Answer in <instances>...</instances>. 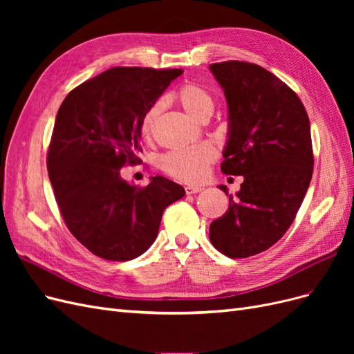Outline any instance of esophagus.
Segmentation results:
<instances>
[{
    "label": "esophagus",
    "instance_id": "obj_1",
    "mask_svg": "<svg viewBox=\"0 0 354 354\" xmlns=\"http://www.w3.org/2000/svg\"><path fill=\"white\" fill-rule=\"evenodd\" d=\"M203 187L201 186H186V194L187 195H194V194H199V192H202Z\"/></svg>",
    "mask_w": 354,
    "mask_h": 354
}]
</instances>
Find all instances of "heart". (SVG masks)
I'll list each match as a JSON object with an SVG mask.
<instances>
[{"label":"heart","instance_id":"b5f03b06","mask_svg":"<svg viewBox=\"0 0 354 354\" xmlns=\"http://www.w3.org/2000/svg\"><path fill=\"white\" fill-rule=\"evenodd\" d=\"M176 97L185 112L195 121H205L214 111L212 95L198 84L187 82L177 90ZM164 109V100L155 102L142 118L140 131L145 140H152L156 122ZM216 151L209 145L171 151L159 158L160 169L176 180L185 183H198L207 174L208 165L216 159Z\"/></svg>","mask_w":354,"mask_h":354}]
</instances>
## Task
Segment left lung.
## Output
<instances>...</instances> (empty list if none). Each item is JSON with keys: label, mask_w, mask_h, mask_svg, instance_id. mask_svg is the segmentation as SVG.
Segmentation results:
<instances>
[{"label": "left lung", "mask_w": 354, "mask_h": 354, "mask_svg": "<svg viewBox=\"0 0 354 354\" xmlns=\"http://www.w3.org/2000/svg\"><path fill=\"white\" fill-rule=\"evenodd\" d=\"M229 109L221 171L243 176L229 209L209 226V241L230 259L269 250L291 226L313 174L308 115L298 95L248 62L212 63Z\"/></svg>", "instance_id": "1"}]
</instances>
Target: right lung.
Instances as JSON below:
<instances>
[{
	"instance_id": "right-lung-1",
	"label": "right lung",
	"mask_w": 354,
	"mask_h": 354,
	"mask_svg": "<svg viewBox=\"0 0 354 354\" xmlns=\"http://www.w3.org/2000/svg\"><path fill=\"white\" fill-rule=\"evenodd\" d=\"M181 69L112 68L73 88L60 104L47 168L69 232L94 255L128 261L151 248L164 209L185 189L162 176L137 187L121 168L138 164L140 124Z\"/></svg>"
}]
</instances>
